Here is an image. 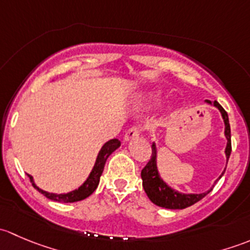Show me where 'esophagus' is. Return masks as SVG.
Here are the masks:
<instances>
[{"label": "esophagus", "mask_w": 250, "mask_h": 250, "mask_svg": "<svg viewBox=\"0 0 250 250\" xmlns=\"http://www.w3.org/2000/svg\"><path fill=\"white\" fill-rule=\"evenodd\" d=\"M141 129L140 127H132L130 129H128L125 134V141H129L135 139V138L139 137Z\"/></svg>", "instance_id": "1"}]
</instances>
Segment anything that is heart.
I'll list each match as a JSON object with an SVG mask.
<instances>
[{
    "instance_id": "heart-1",
    "label": "heart",
    "mask_w": 250,
    "mask_h": 250,
    "mask_svg": "<svg viewBox=\"0 0 250 250\" xmlns=\"http://www.w3.org/2000/svg\"><path fill=\"white\" fill-rule=\"evenodd\" d=\"M161 95L160 89H148L140 95V103H151L158 99Z\"/></svg>"
}]
</instances>
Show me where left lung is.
<instances>
[{
    "label": "left lung",
    "mask_w": 250,
    "mask_h": 250,
    "mask_svg": "<svg viewBox=\"0 0 250 250\" xmlns=\"http://www.w3.org/2000/svg\"><path fill=\"white\" fill-rule=\"evenodd\" d=\"M207 104L211 105V106H215L216 109L220 111L221 117L224 120V125H225V130H224V134H225L226 140V147H225V156H226V166H228V161L230 158L231 155V129H230V122H229V116L228 112L223 109L220 104H219L216 100L210 102V100H206ZM226 168H224V172L220 174L218 179L214 181V185H215L216 181L224 175ZM141 179H143V188L145 190L146 195L150 198V201L152 203H155L156 206L162 207L166 209H184L188 208V207L192 206L198 201L202 200L203 197H206L211 190H213L214 185L211 186L209 190L204 191L202 193H184L179 192L178 190L173 188L172 186L168 185L162 178H161V174L158 172L157 167V146L156 143H152V156H151L150 161H148L147 165L144 167V169L141 170Z\"/></svg>",
    "instance_id": "8db88e82"
}]
</instances>
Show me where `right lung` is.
<instances>
[{
    "instance_id": "obj_1",
    "label": "right lung",
    "mask_w": 250,
    "mask_h": 250,
    "mask_svg": "<svg viewBox=\"0 0 250 250\" xmlns=\"http://www.w3.org/2000/svg\"><path fill=\"white\" fill-rule=\"evenodd\" d=\"M121 146V141L118 139H111L105 143L104 145L102 146L100 148L99 153L97 156V160H95L94 167H93L92 172L89 173L88 178L85 179L84 183L80 186L78 188H75V190L70 191V192L66 193H53V192H48V191L42 190L40 188L39 186L36 185L35 183L34 178L31 175H29L30 180H31L32 186L35 188L40 191L43 196H46L47 198L49 200L55 201V202H62V203H72V202H77V201H82L84 198L89 197L93 192L95 191V188H98L100 181V176H102L103 170H104L105 163H106V160L109 158V156L115 150H117L118 147Z\"/></svg>"
}]
</instances>
